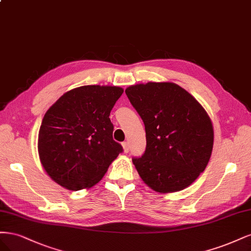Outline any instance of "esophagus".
<instances>
[{
  "label": "esophagus",
  "mask_w": 251,
  "mask_h": 251,
  "mask_svg": "<svg viewBox=\"0 0 251 251\" xmlns=\"http://www.w3.org/2000/svg\"><path fill=\"white\" fill-rule=\"evenodd\" d=\"M122 146H123L124 152H125V153H128V152H129V145H128V143H126V142L123 143Z\"/></svg>",
  "instance_id": "esophagus-1"
}]
</instances>
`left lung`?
<instances>
[{"label": "left lung", "mask_w": 251, "mask_h": 251, "mask_svg": "<svg viewBox=\"0 0 251 251\" xmlns=\"http://www.w3.org/2000/svg\"><path fill=\"white\" fill-rule=\"evenodd\" d=\"M125 93L146 130V150L132 159L142 180L161 194L188 188L212 155L214 128L206 110L173 82L130 85Z\"/></svg>", "instance_id": "obj_1"}]
</instances>
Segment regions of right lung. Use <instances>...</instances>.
Listing matches in <instances>:
<instances>
[{
    "label": "right lung",
    "instance_id": "add662e5",
    "mask_svg": "<svg viewBox=\"0 0 251 251\" xmlns=\"http://www.w3.org/2000/svg\"><path fill=\"white\" fill-rule=\"evenodd\" d=\"M123 92L120 86H79L47 110L38 132V155L47 174L62 188L94 187L123 151L112 139L109 119Z\"/></svg>",
    "mask_w": 251,
    "mask_h": 251
}]
</instances>
